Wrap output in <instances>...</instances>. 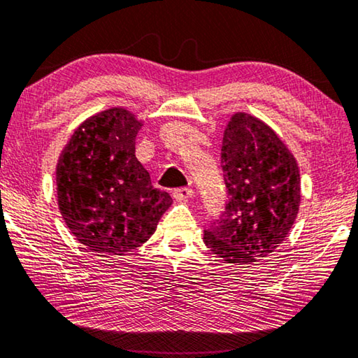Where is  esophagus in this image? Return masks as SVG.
<instances>
[{"label": "esophagus", "instance_id": "obj_1", "mask_svg": "<svg viewBox=\"0 0 358 358\" xmlns=\"http://www.w3.org/2000/svg\"><path fill=\"white\" fill-rule=\"evenodd\" d=\"M173 196H174V200H178V201H189L193 196V190L189 189V187H184V189H176L173 192Z\"/></svg>", "mask_w": 358, "mask_h": 358}]
</instances>
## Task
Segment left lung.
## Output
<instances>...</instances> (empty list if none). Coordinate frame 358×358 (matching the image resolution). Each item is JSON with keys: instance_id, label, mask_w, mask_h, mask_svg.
<instances>
[{"instance_id": "left-lung-1", "label": "left lung", "mask_w": 358, "mask_h": 358, "mask_svg": "<svg viewBox=\"0 0 358 358\" xmlns=\"http://www.w3.org/2000/svg\"><path fill=\"white\" fill-rule=\"evenodd\" d=\"M228 200L204 231L209 250L231 265H250L287 238L301 201L300 168L279 134L259 117L234 113L222 141Z\"/></svg>"}]
</instances>
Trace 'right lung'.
Listing matches in <instances>:
<instances>
[{
  "instance_id": "add662e5",
  "label": "right lung",
  "mask_w": 358,
  "mask_h": 358,
  "mask_svg": "<svg viewBox=\"0 0 358 358\" xmlns=\"http://www.w3.org/2000/svg\"><path fill=\"white\" fill-rule=\"evenodd\" d=\"M143 124L124 106L104 109L76 128L57 160L58 209L92 252L122 255L139 248L173 204L134 154Z\"/></svg>"
}]
</instances>
